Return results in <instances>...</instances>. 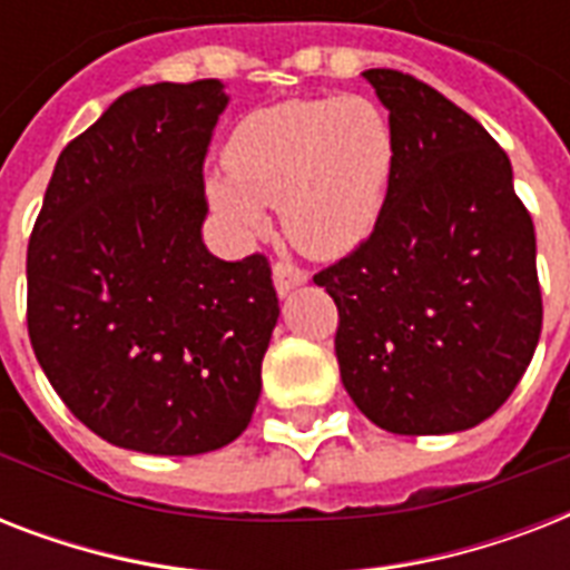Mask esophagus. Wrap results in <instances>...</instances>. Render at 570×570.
I'll list each match as a JSON object with an SVG mask.
<instances>
[{"label": "esophagus", "instance_id": "obj_1", "mask_svg": "<svg viewBox=\"0 0 570 570\" xmlns=\"http://www.w3.org/2000/svg\"><path fill=\"white\" fill-rule=\"evenodd\" d=\"M272 277H275L277 295L293 293L295 286H302L304 281H307V275H304L302 268L289 266V263H275V266H272Z\"/></svg>", "mask_w": 570, "mask_h": 570}]
</instances>
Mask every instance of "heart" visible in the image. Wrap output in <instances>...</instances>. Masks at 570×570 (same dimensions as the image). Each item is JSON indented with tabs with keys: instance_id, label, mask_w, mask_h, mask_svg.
<instances>
[{
	"instance_id": "heart-1",
	"label": "heart",
	"mask_w": 570,
	"mask_h": 570,
	"mask_svg": "<svg viewBox=\"0 0 570 570\" xmlns=\"http://www.w3.org/2000/svg\"><path fill=\"white\" fill-rule=\"evenodd\" d=\"M396 138L366 97L284 100L233 127L224 174L206 180L209 204L239 236L266 227L263 204L311 257H343L370 239L387 200Z\"/></svg>"
}]
</instances>
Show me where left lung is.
<instances>
[{
  "mask_svg": "<svg viewBox=\"0 0 570 570\" xmlns=\"http://www.w3.org/2000/svg\"><path fill=\"white\" fill-rule=\"evenodd\" d=\"M364 79L396 159L370 239L313 275L340 313V379L379 429H473L512 396L541 334L535 227L485 127L414 76Z\"/></svg>",
  "mask_w": 570,
  "mask_h": 570,
  "instance_id": "left-lung-1",
  "label": "left lung"
}]
</instances>
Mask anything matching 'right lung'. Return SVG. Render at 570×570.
<instances>
[{
    "label": "right lung",
    "instance_id": "right-lung-1",
    "mask_svg": "<svg viewBox=\"0 0 570 570\" xmlns=\"http://www.w3.org/2000/svg\"><path fill=\"white\" fill-rule=\"evenodd\" d=\"M218 79L141 85L61 150L26 254L40 370L102 441L200 455L257 407L281 307L263 254L200 236Z\"/></svg>",
    "mask_w": 570,
    "mask_h": 570
}]
</instances>
